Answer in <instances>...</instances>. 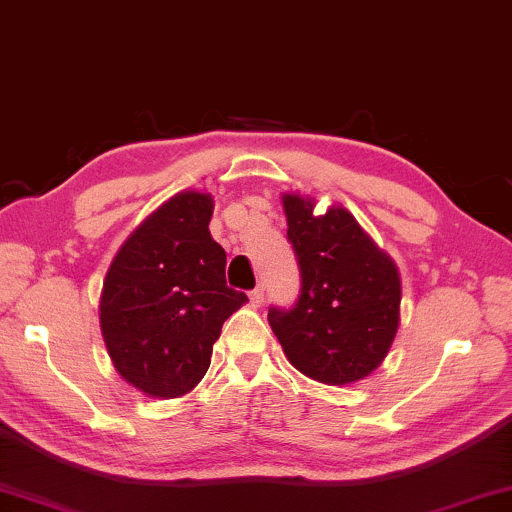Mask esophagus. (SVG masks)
Here are the masks:
<instances>
[{
  "mask_svg": "<svg viewBox=\"0 0 512 512\" xmlns=\"http://www.w3.org/2000/svg\"><path fill=\"white\" fill-rule=\"evenodd\" d=\"M249 300H251V305L261 307V305H263V286H256L254 291L249 293Z\"/></svg>",
  "mask_w": 512,
  "mask_h": 512,
  "instance_id": "1",
  "label": "esophagus"
}]
</instances>
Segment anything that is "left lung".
<instances>
[{
    "label": "left lung",
    "mask_w": 512,
    "mask_h": 512,
    "mask_svg": "<svg viewBox=\"0 0 512 512\" xmlns=\"http://www.w3.org/2000/svg\"><path fill=\"white\" fill-rule=\"evenodd\" d=\"M302 288L293 309L268 321L291 365L325 385L365 379L381 365L399 328L402 281L392 258L351 212L316 198L281 196Z\"/></svg>",
    "instance_id": "left-lung-1"
}]
</instances>
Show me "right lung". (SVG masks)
I'll use <instances>...</instances> for the list:
<instances>
[{"label": "right lung", "instance_id": "obj_1", "mask_svg": "<svg viewBox=\"0 0 512 512\" xmlns=\"http://www.w3.org/2000/svg\"><path fill=\"white\" fill-rule=\"evenodd\" d=\"M212 210L205 191L175 194L124 240L103 279L99 321L110 360L152 399L201 383L221 325L247 302L226 286V251L207 228Z\"/></svg>", "mask_w": 512, "mask_h": 512}]
</instances>
